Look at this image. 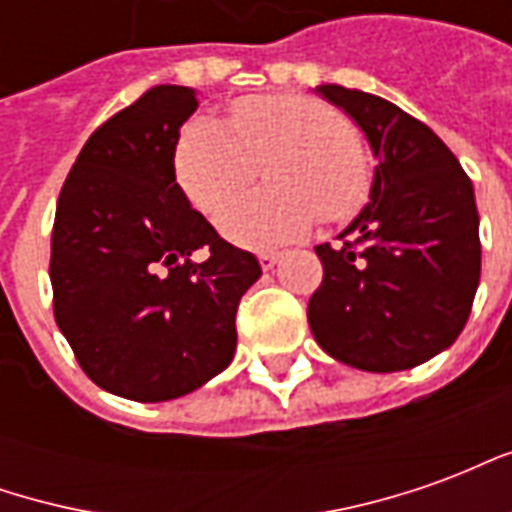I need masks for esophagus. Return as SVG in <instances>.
I'll return each instance as SVG.
<instances>
[{
  "label": "esophagus",
  "instance_id": "34e87169",
  "mask_svg": "<svg viewBox=\"0 0 512 512\" xmlns=\"http://www.w3.org/2000/svg\"><path fill=\"white\" fill-rule=\"evenodd\" d=\"M257 260H260L263 271H271V268L279 263V252H260V255H257Z\"/></svg>",
  "mask_w": 512,
  "mask_h": 512
}]
</instances>
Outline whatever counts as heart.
<instances>
[{"mask_svg":"<svg viewBox=\"0 0 512 512\" xmlns=\"http://www.w3.org/2000/svg\"><path fill=\"white\" fill-rule=\"evenodd\" d=\"M260 166L272 186L228 206ZM175 169L191 202L205 213L226 204L222 233L255 249L296 241L321 213L329 222L348 219L370 191V164L348 117L290 93L235 101L230 126L194 117L180 131Z\"/></svg>","mask_w":512,"mask_h":512,"instance_id":"heart-1","label":"heart"}]
</instances>
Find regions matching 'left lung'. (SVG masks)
I'll list each match as a JSON object with an SVG mask.
<instances>
[{
  "instance_id": "1",
  "label": "left lung",
  "mask_w": 512,
  "mask_h": 512,
  "mask_svg": "<svg viewBox=\"0 0 512 512\" xmlns=\"http://www.w3.org/2000/svg\"><path fill=\"white\" fill-rule=\"evenodd\" d=\"M376 156L370 202L321 244V288L307 318L323 351L367 373H395L450 348L480 282V216L458 158L417 117L378 95L321 84Z\"/></svg>"
}]
</instances>
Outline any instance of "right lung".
<instances>
[{
  "label": "right lung",
  "instance_id": "1",
  "mask_svg": "<svg viewBox=\"0 0 512 512\" xmlns=\"http://www.w3.org/2000/svg\"><path fill=\"white\" fill-rule=\"evenodd\" d=\"M194 109V90L158 84L109 117L68 172L51 230L60 332L95 384L139 403L189 395L233 362L238 301L260 277L175 183Z\"/></svg>",
  "mask_w": 512,
  "mask_h": 512
}]
</instances>
